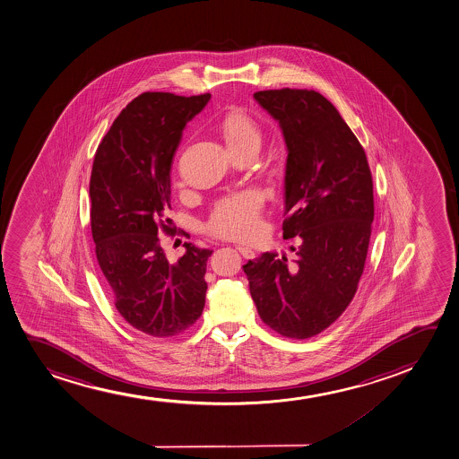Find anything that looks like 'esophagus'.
<instances>
[{
  "label": "esophagus",
  "mask_w": 459,
  "mask_h": 459,
  "mask_svg": "<svg viewBox=\"0 0 459 459\" xmlns=\"http://www.w3.org/2000/svg\"><path fill=\"white\" fill-rule=\"evenodd\" d=\"M238 250H239V254L243 255L244 258H255V252L250 247H246V246H238Z\"/></svg>",
  "instance_id": "obj_1"
}]
</instances>
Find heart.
<instances>
[{"label":"heart","mask_w":459,"mask_h":459,"mask_svg":"<svg viewBox=\"0 0 459 459\" xmlns=\"http://www.w3.org/2000/svg\"><path fill=\"white\" fill-rule=\"evenodd\" d=\"M220 129L233 153L258 151L261 146L263 129L243 108H230L222 117ZM261 212L263 196L254 190L229 195L216 201L205 227L216 237L247 239L261 227Z\"/></svg>","instance_id":"obj_1"}]
</instances>
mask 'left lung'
<instances>
[{"instance_id":"left-lung-1","label":"left lung","mask_w":459,"mask_h":459,"mask_svg":"<svg viewBox=\"0 0 459 459\" xmlns=\"http://www.w3.org/2000/svg\"><path fill=\"white\" fill-rule=\"evenodd\" d=\"M286 140L282 237L295 259L261 255L243 265L259 316L276 333L306 340L340 318L358 290L375 216L366 152L327 98L307 89L254 95Z\"/></svg>"}]
</instances>
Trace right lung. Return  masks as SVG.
Instances as JSON below:
<instances>
[{
  "mask_svg": "<svg viewBox=\"0 0 459 459\" xmlns=\"http://www.w3.org/2000/svg\"><path fill=\"white\" fill-rule=\"evenodd\" d=\"M211 93L144 92L117 117L98 146L91 175L95 254L119 315L141 333L172 338L204 308L209 248L184 243L170 263L160 233L172 235L170 168L184 126Z\"/></svg>",
  "mask_w": 459,
  "mask_h": 459,
  "instance_id": "1",
  "label": "right lung"
}]
</instances>
